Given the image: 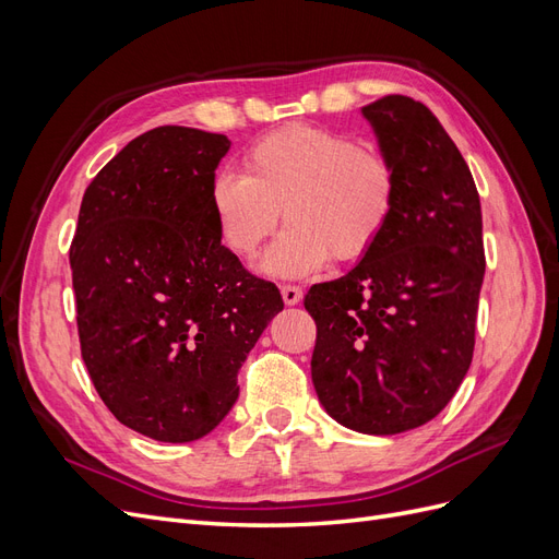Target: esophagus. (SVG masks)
I'll return each instance as SVG.
<instances>
[{
    "mask_svg": "<svg viewBox=\"0 0 559 559\" xmlns=\"http://www.w3.org/2000/svg\"><path fill=\"white\" fill-rule=\"evenodd\" d=\"M282 298L286 306H298L302 300V289L296 284H282Z\"/></svg>",
    "mask_w": 559,
    "mask_h": 559,
    "instance_id": "obj_1",
    "label": "esophagus"
}]
</instances>
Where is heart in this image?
Returning <instances> with one entry per match:
<instances>
[{"instance_id":"b5f03b06","label":"heart","mask_w":559,"mask_h":559,"mask_svg":"<svg viewBox=\"0 0 559 559\" xmlns=\"http://www.w3.org/2000/svg\"><path fill=\"white\" fill-rule=\"evenodd\" d=\"M399 167L373 144L317 126L265 134L245 154V177L218 173L210 207L222 245L251 259L275 233L263 270L306 277L329 259L359 261L373 249L399 207Z\"/></svg>"}]
</instances>
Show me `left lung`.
Instances as JSON below:
<instances>
[{
	"label": "left lung",
	"mask_w": 559,
	"mask_h": 559,
	"mask_svg": "<svg viewBox=\"0 0 559 559\" xmlns=\"http://www.w3.org/2000/svg\"><path fill=\"white\" fill-rule=\"evenodd\" d=\"M364 116L399 167L396 216L347 275L302 302L321 405L354 431L389 436L433 419L471 366L483 214L466 160L425 105L384 95Z\"/></svg>",
	"instance_id": "1"
}]
</instances>
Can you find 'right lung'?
I'll return each instance as SVG.
<instances>
[{"instance_id": "obj_1", "label": "right lung", "mask_w": 559, "mask_h": 559, "mask_svg": "<svg viewBox=\"0 0 559 559\" xmlns=\"http://www.w3.org/2000/svg\"><path fill=\"white\" fill-rule=\"evenodd\" d=\"M226 134L163 126L134 138L81 200L70 247L81 357L111 415L163 443L210 433L280 289L222 245L210 183Z\"/></svg>"}]
</instances>
